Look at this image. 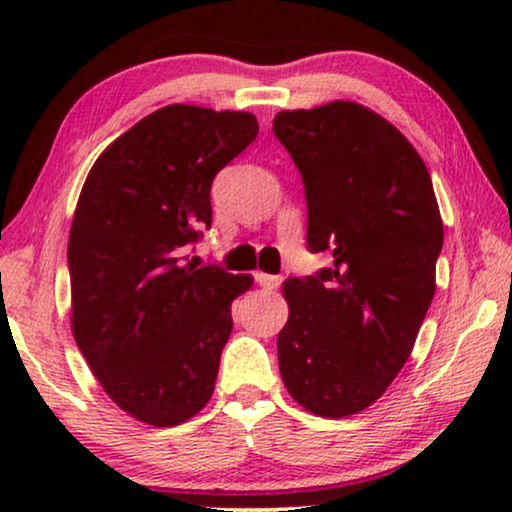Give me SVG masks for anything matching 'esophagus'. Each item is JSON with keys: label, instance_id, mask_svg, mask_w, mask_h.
Listing matches in <instances>:
<instances>
[{"label": "esophagus", "instance_id": "1", "mask_svg": "<svg viewBox=\"0 0 512 512\" xmlns=\"http://www.w3.org/2000/svg\"><path fill=\"white\" fill-rule=\"evenodd\" d=\"M254 279L263 286V289H268V291H275L277 286L282 284V277H279V275H265V272H256Z\"/></svg>", "mask_w": 512, "mask_h": 512}]
</instances>
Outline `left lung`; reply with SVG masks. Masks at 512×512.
<instances>
[{"label": "left lung", "mask_w": 512, "mask_h": 512, "mask_svg": "<svg viewBox=\"0 0 512 512\" xmlns=\"http://www.w3.org/2000/svg\"><path fill=\"white\" fill-rule=\"evenodd\" d=\"M272 132L303 177L307 249L333 258L286 279L279 373L305 410L347 417L408 361L436 293L443 221L424 160L375 111L356 102L279 111Z\"/></svg>", "instance_id": "left-lung-1"}]
</instances>
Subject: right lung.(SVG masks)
Here are the masks:
<instances>
[{"label": "right lung", "mask_w": 512, "mask_h": 512, "mask_svg": "<svg viewBox=\"0 0 512 512\" xmlns=\"http://www.w3.org/2000/svg\"><path fill=\"white\" fill-rule=\"evenodd\" d=\"M258 135L254 114L170 104L95 160L67 247L72 331L111 401L174 426L205 408L254 279L198 265L212 184Z\"/></svg>", "instance_id": "right-lung-1"}]
</instances>
